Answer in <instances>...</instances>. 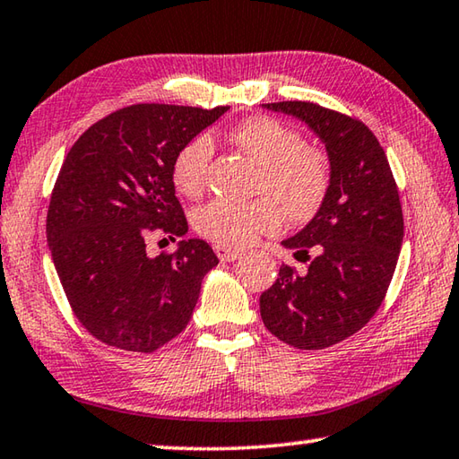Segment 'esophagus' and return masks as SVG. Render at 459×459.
<instances>
[{"instance_id":"obj_1","label":"esophagus","mask_w":459,"mask_h":459,"mask_svg":"<svg viewBox=\"0 0 459 459\" xmlns=\"http://www.w3.org/2000/svg\"><path fill=\"white\" fill-rule=\"evenodd\" d=\"M214 251L219 255L221 261H237L240 257V251H235V248H227V247H221V245H214Z\"/></svg>"}]
</instances>
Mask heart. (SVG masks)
<instances>
[{"label": "heart", "mask_w": 459, "mask_h": 459, "mask_svg": "<svg viewBox=\"0 0 459 459\" xmlns=\"http://www.w3.org/2000/svg\"><path fill=\"white\" fill-rule=\"evenodd\" d=\"M230 143L261 168L257 192L267 196L235 202L216 198L194 212L200 237L227 248H243L261 235L281 229L285 214L291 221H309L320 211L332 184L330 160L285 123L265 115L248 117L229 131ZM212 142L196 135L180 147L172 166L178 192L196 198L206 188Z\"/></svg>", "instance_id": "1"}]
</instances>
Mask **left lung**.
Returning <instances> with one entry per match:
<instances>
[{"label": "left lung", "mask_w": 459, "mask_h": 459, "mask_svg": "<svg viewBox=\"0 0 459 459\" xmlns=\"http://www.w3.org/2000/svg\"><path fill=\"white\" fill-rule=\"evenodd\" d=\"M265 107L307 123L322 139L332 184L307 227L283 240L295 257L309 261L307 271L279 267L277 281L261 293V317L285 344L322 351L359 332L383 304L403 245L397 182L362 121L309 100Z\"/></svg>", "instance_id": "1"}]
</instances>
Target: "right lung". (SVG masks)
<instances>
[{"label": "right lung", "instance_id": "add662e5", "mask_svg": "<svg viewBox=\"0 0 459 459\" xmlns=\"http://www.w3.org/2000/svg\"><path fill=\"white\" fill-rule=\"evenodd\" d=\"M227 111L129 105L91 126L66 153L46 237L76 320L103 344L153 352L188 325L202 279L219 257L200 238L180 240L176 253L158 257L145 243L188 232L174 158Z\"/></svg>", "mask_w": 459, "mask_h": 459}]
</instances>
